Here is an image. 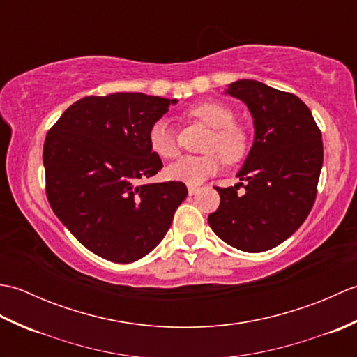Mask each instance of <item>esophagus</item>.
<instances>
[{
	"mask_svg": "<svg viewBox=\"0 0 357 357\" xmlns=\"http://www.w3.org/2000/svg\"><path fill=\"white\" fill-rule=\"evenodd\" d=\"M196 193H198V188L193 187V185H188V195L193 196V195H196Z\"/></svg>",
	"mask_w": 357,
	"mask_h": 357,
	"instance_id": "obj_1",
	"label": "esophagus"
}]
</instances>
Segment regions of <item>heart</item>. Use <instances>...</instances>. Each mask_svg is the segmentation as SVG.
Instances as JSON below:
<instances>
[{
  "mask_svg": "<svg viewBox=\"0 0 357 357\" xmlns=\"http://www.w3.org/2000/svg\"><path fill=\"white\" fill-rule=\"evenodd\" d=\"M188 115L213 128L208 136L202 156H183L167 167V176L188 185H198L221 169L220 156L225 162H236L245 155L248 138L244 128L233 124L234 113L227 105L216 101H204L188 109ZM150 149L161 158L178 155V139L172 123L159 118L149 130Z\"/></svg>",
  "mask_w": 357,
  "mask_h": 357,
  "instance_id": "obj_1",
  "label": "heart"
}]
</instances>
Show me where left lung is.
Returning a JSON list of instances; mask_svg holds the SVG:
<instances>
[{"mask_svg":"<svg viewBox=\"0 0 357 357\" xmlns=\"http://www.w3.org/2000/svg\"><path fill=\"white\" fill-rule=\"evenodd\" d=\"M225 95L238 98L252 113L255 139L234 187L221 196L208 224L227 244L259 253L282 244L304 224L316 199L324 162L319 127L312 112L293 93L255 79L234 81Z\"/></svg>","mask_w":357,"mask_h":357,"instance_id":"left-lung-1","label":"left lung"}]
</instances>
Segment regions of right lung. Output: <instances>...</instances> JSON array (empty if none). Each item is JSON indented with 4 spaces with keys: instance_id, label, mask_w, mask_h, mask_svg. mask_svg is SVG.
<instances>
[{
    "instance_id": "obj_1",
    "label": "right lung",
    "mask_w": 357,
    "mask_h": 357,
    "mask_svg": "<svg viewBox=\"0 0 357 357\" xmlns=\"http://www.w3.org/2000/svg\"><path fill=\"white\" fill-rule=\"evenodd\" d=\"M178 100L144 93L86 96L45 136V193L67 230L104 259L149 255L187 198L179 181L141 184L162 169L149 130Z\"/></svg>"
}]
</instances>
